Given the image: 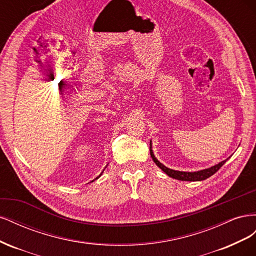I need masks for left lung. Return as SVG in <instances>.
<instances>
[{"label":"left lung","instance_id":"8db88e82","mask_svg":"<svg viewBox=\"0 0 256 256\" xmlns=\"http://www.w3.org/2000/svg\"><path fill=\"white\" fill-rule=\"evenodd\" d=\"M150 156H152L154 164H156L166 175H168L170 177H172V178H175V180H184V182H200V180H206V178L214 175L216 171H219V168L224 164H226V160H228L226 159V160H224L222 162H219L218 164H216V166L202 170V171H198V172H180V171H175V170H172V168H168L166 166L160 164V162L157 160V158L154 156L152 150V143H150Z\"/></svg>","mask_w":256,"mask_h":256}]
</instances>
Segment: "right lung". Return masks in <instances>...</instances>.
<instances>
[{
	"mask_svg": "<svg viewBox=\"0 0 256 256\" xmlns=\"http://www.w3.org/2000/svg\"><path fill=\"white\" fill-rule=\"evenodd\" d=\"M97 178H98V177H97Z\"/></svg>",
	"mask_w": 256,
	"mask_h": 256,
	"instance_id": "right-lung-1",
	"label": "right lung"
}]
</instances>
